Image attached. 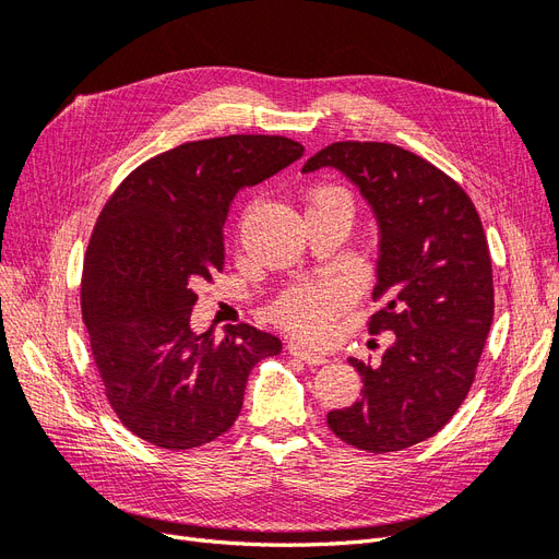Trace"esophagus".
<instances>
[{
    "mask_svg": "<svg viewBox=\"0 0 559 559\" xmlns=\"http://www.w3.org/2000/svg\"><path fill=\"white\" fill-rule=\"evenodd\" d=\"M289 354H294V357H298V359H302L306 364H310V366H319V364H324L326 361V354L324 352H317V349H310L308 345H302V343H289Z\"/></svg>",
    "mask_w": 559,
    "mask_h": 559,
    "instance_id": "obj_1",
    "label": "esophagus"
}]
</instances>
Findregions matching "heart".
<instances>
[{
	"instance_id": "b5f03b06",
	"label": "heart",
	"mask_w": 559,
	"mask_h": 559,
	"mask_svg": "<svg viewBox=\"0 0 559 559\" xmlns=\"http://www.w3.org/2000/svg\"><path fill=\"white\" fill-rule=\"evenodd\" d=\"M329 200H347V193L335 189V186H319L308 198V210L321 205ZM349 302V294L343 284L337 282H317L300 284L286 292L275 302V319L286 329L302 333L308 337L326 335L331 319L341 314Z\"/></svg>"
}]
</instances>
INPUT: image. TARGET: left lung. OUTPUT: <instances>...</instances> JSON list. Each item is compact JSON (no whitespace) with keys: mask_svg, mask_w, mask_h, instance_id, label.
Returning a JSON list of instances; mask_svg holds the SVG:
<instances>
[{"mask_svg":"<svg viewBox=\"0 0 559 559\" xmlns=\"http://www.w3.org/2000/svg\"><path fill=\"white\" fill-rule=\"evenodd\" d=\"M333 167L376 214L380 257L368 331H392L378 366L359 370L361 399L326 421L345 443L394 452L441 431L476 378L495 317L492 259L480 216L454 179L396 144L335 142L302 173Z\"/></svg>","mask_w":559,"mask_h":559,"instance_id":"left-lung-1","label":"left lung"}]
</instances>
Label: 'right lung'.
<instances>
[{"label": "right lung", "instance_id": "obj_1", "mask_svg": "<svg viewBox=\"0 0 559 559\" xmlns=\"http://www.w3.org/2000/svg\"><path fill=\"white\" fill-rule=\"evenodd\" d=\"M302 156L275 134H230L132 170L99 212L83 261L81 312L118 419L146 443L191 450L238 419L249 370L282 352L273 333L191 329L193 292L224 267L233 198Z\"/></svg>", "mask_w": 559, "mask_h": 559}]
</instances>
